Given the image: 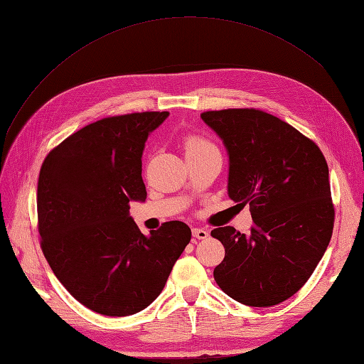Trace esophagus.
Instances as JSON below:
<instances>
[{
	"label": "esophagus",
	"instance_id": "1",
	"mask_svg": "<svg viewBox=\"0 0 364 364\" xmlns=\"http://www.w3.org/2000/svg\"><path fill=\"white\" fill-rule=\"evenodd\" d=\"M193 237H196L197 240H206L208 238V230L203 229V228H193Z\"/></svg>",
	"mask_w": 364,
	"mask_h": 364
}]
</instances>
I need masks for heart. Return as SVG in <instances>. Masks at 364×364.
I'll return each mask as SVG.
<instances>
[{
  "label": "heart",
  "mask_w": 364,
  "mask_h": 364,
  "mask_svg": "<svg viewBox=\"0 0 364 364\" xmlns=\"http://www.w3.org/2000/svg\"><path fill=\"white\" fill-rule=\"evenodd\" d=\"M185 155L190 156V155H196V153H200L209 149H215L213 142H209L208 139L199 136V135H188L185 138Z\"/></svg>",
  "instance_id": "heart-1"
}]
</instances>
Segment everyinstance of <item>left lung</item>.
Here are the masks:
<instances>
[{
  "label": "left lung",
  "instance_id": "left-lung-1",
  "mask_svg": "<svg viewBox=\"0 0 364 364\" xmlns=\"http://www.w3.org/2000/svg\"><path fill=\"white\" fill-rule=\"evenodd\" d=\"M229 155L228 194L249 205L250 234L211 235L225 246L214 279L249 306H273L299 291L329 245L334 205L323 153L278 117L258 109L203 112Z\"/></svg>",
  "mask_w": 364,
  "mask_h": 364
}]
</instances>
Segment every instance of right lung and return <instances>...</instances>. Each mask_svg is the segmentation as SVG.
I'll use <instances>...</instances> for the list:
<instances>
[{"instance_id":"1","label":"right lung","mask_w":364,"mask_h":364,"mask_svg":"<svg viewBox=\"0 0 364 364\" xmlns=\"http://www.w3.org/2000/svg\"><path fill=\"white\" fill-rule=\"evenodd\" d=\"M168 112L98 119L62 141L38 181L41 247L77 301L105 316H130L161 294L191 229L165 222L150 237L129 215L147 197L142 151Z\"/></svg>"}]
</instances>
